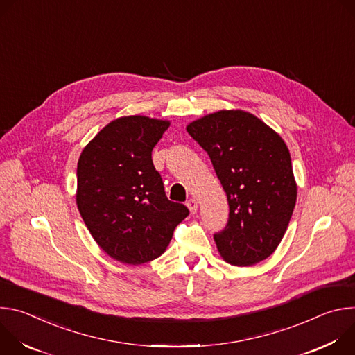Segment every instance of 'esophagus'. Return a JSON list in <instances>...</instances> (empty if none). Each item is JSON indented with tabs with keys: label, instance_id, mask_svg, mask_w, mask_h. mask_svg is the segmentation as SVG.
<instances>
[{
	"label": "esophagus",
	"instance_id": "obj_1",
	"mask_svg": "<svg viewBox=\"0 0 355 355\" xmlns=\"http://www.w3.org/2000/svg\"><path fill=\"white\" fill-rule=\"evenodd\" d=\"M187 207H188L189 212H191L192 215H195L196 211H198V202H196L195 199H188V200H187Z\"/></svg>",
	"mask_w": 355,
	"mask_h": 355
}]
</instances>
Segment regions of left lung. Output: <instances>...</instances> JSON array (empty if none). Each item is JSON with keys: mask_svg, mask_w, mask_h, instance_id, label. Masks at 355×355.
<instances>
[{"mask_svg": "<svg viewBox=\"0 0 355 355\" xmlns=\"http://www.w3.org/2000/svg\"><path fill=\"white\" fill-rule=\"evenodd\" d=\"M211 157L229 202V222L215 234L220 257L236 267L268 259L281 243L297 187L284 139L260 118L222 110L187 126Z\"/></svg>", "mask_w": 355, "mask_h": 355, "instance_id": "1", "label": "left lung"}]
</instances>
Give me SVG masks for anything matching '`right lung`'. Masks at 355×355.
<instances>
[{
    "mask_svg": "<svg viewBox=\"0 0 355 355\" xmlns=\"http://www.w3.org/2000/svg\"><path fill=\"white\" fill-rule=\"evenodd\" d=\"M170 121L130 115L114 119L83 148L76 202L96 244L128 266L160 257L189 214L168 200L151 151Z\"/></svg>",
    "mask_w": 355,
    "mask_h": 355,
    "instance_id": "right-lung-1",
    "label": "right lung"
}]
</instances>
